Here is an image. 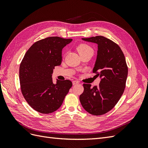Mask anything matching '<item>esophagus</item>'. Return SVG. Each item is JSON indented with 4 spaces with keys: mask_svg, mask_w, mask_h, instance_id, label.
I'll list each match as a JSON object with an SVG mask.
<instances>
[{
    "mask_svg": "<svg viewBox=\"0 0 148 148\" xmlns=\"http://www.w3.org/2000/svg\"><path fill=\"white\" fill-rule=\"evenodd\" d=\"M72 83H73V85H75V84H79V82H78V81H77V80H74V81L72 82Z\"/></svg>",
    "mask_w": 148,
    "mask_h": 148,
    "instance_id": "34e87169",
    "label": "esophagus"
}]
</instances>
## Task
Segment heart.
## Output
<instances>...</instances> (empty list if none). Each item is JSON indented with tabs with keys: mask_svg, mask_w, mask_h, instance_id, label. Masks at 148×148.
Wrapping results in <instances>:
<instances>
[{
	"mask_svg": "<svg viewBox=\"0 0 148 148\" xmlns=\"http://www.w3.org/2000/svg\"><path fill=\"white\" fill-rule=\"evenodd\" d=\"M88 50H92V49L90 46H89L88 45H87V44H80V45H79L77 47V51L79 54Z\"/></svg>",
	"mask_w": 148,
	"mask_h": 148,
	"instance_id": "b5f03b06",
	"label": "heart"
}]
</instances>
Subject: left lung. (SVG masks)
Masks as SVG:
<instances>
[{
	"instance_id": "1",
	"label": "left lung",
	"mask_w": 148,
	"mask_h": 148,
	"mask_svg": "<svg viewBox=\"0 0 148 148\" xmlns=\"http://www.w3.org/2000/svg\"><path fill=\"white\" fill-rule=\"evenodd\" d=\"M82 39L97 44L93 72L101 82L99 86L93 88L90 84H83L79 101L89 114L103 115L113 108L124 92L128 75L126 60L120 47L107 38L97 36Z\"/></svg>"
}]
</instances>
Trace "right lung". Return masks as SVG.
I'll return each instance as SVG.
<instances>
[{"instance_id": "obj_1", "label": "right lung", "mask_w": 148, "mask_h": 148, "mask_svg": "<svg viewBox=\"0 0 148 148\" xmlns=\"http://www.w3.org/2000/svg\"><path fill=\"white\" fill-rule=\"evenodd\" d=\"M72 39L49 37L34 43L26 52L20 66L21 92L28 104L42 114L57 110L72 86L68 79H57L52 75L56 66L62 62V51Z\"/></svg>"}]
</instances>
